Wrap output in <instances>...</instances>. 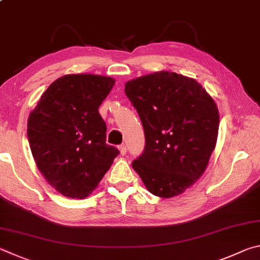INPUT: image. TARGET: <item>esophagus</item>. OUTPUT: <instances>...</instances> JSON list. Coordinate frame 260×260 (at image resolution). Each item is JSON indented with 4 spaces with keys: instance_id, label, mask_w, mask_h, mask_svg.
<instances>
[{
    "instance_id": "1",
    "label": "esophagus",
    "mask_w": 260,
    "mask_h": 260,
    "mask_svg": "<svg viewBox=\"0 0 260 260\" xmlns=\"http://www.w3.org/2000/svg\"><path fill=\"white\" fill-rule=\"evenodd\" d=\"M118 151H120V154L122 156H124L126 154V147L124 146V145H121V146L118 147Z\"/></svg>"
}]
</instances>
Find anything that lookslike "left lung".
<instances>
[{"label":"left lung","instance_id":"8db88e82","mask_svg":"<svg viewBox=\"0 0 260 260\" xmlns=\"http://www.w3.org/2000/svg\"><path fill=\"white\" fill-rule=\"evenodd\" d=\"M125 94L142 120L145 151L133 168L152 194H183L206 171L216 147L219 112L192 77L161 71L125 83Z\"/></svg>","mask_w":260,"mask_h":260}]
</instances>
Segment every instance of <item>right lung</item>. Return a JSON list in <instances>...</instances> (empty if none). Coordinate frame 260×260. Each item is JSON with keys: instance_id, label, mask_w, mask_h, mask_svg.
<instances>
[{"instance_id": "add662e5", "label": "right lung", "mask_w": 260, "mask_h": 260, "mask_svg": "<svg viewBox=\"0 0 260 260\" xmlns=\"http://www.w3.org/2000/svg\"><path fill=\"white\" fill-rule=\"evenodd\" d=\"M114 84L109 76L63 75L29 114L27 137L36 166L63 197H88L117 156V148L106 144V124L98 112Z\"/></svg>"}]
</instances>
